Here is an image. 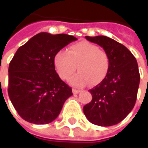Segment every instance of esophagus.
<instances>
[{"instance_id": "34e87169", "label": "esophagus", "mask_w": 148, "mask_h": 148, "mask_svg": "<svg viewBox=\"0 0 148 148\" xmlns=\"http://www.w3.org/2000/svg\"><path fill=\"white\" fill-rule=\"evenodd\" d=\"M72 91H73V93H74V94H78V93H79V92H80V90H78V89H73V90H72Z\"/></svg>"}]
</instances>
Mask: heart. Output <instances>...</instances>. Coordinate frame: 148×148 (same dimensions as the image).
I'll return each instance as SVG.
<instances>
[{
  "label": "heart",
  "mask_w": 148,
  "mask_h": 148,
  "mask_svg": "<svg viewBox=\"0 0 148 148\" xmlns=\"http://www.w3.org/2000/svg\"><path fill=\"white\" fill-rule=\"evenodd\" d=\"M53 63L57 74L63 80L68 79L78 68L79 71L70 78V82L81 87L89 82L91 85L102 82L109 70L110 58L108 53L95 45L81 42L70 46L67 52H57Z\"/></svg>",
  "instance_id": "heart-1"
}]
</instances>
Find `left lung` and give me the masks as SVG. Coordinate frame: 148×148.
Wrapping results in <instances>:
<instances>
[{"mask_svg":"<svg viewBox=\"0 0 148 148\" xmlns=\"http://www.w3.org/2000/svg\"><path fill=\"white\" fill-rule=\"evenodd\" d=\"M85 38L108 53L110 66L103 81L89 90L92 99L83 107V112L92 124L116 125L129 114L136 102L140 81L137 61L129 49L109 37Z\"/></svg>","mask_w":148,"mask_h":148,"instance_id":"obj_1","label":"left lung"}]
</instances>
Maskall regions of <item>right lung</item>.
I'll use <instances>...</instances> for the list:
<instances>
[{"label":"right lung","instance_id":"1","mask_svg":"<svg viewBox=\"0 0 148 148\" xmlns=\"http://www.w3.org/2000/svg\"><path fill=\"white\" fill-rule=\"evenodd\" d=\"M77 38L41 32L21 46L9 66L8 94L23 119L37 125L52 122L60 114L72 89L55 70L54 56Z\"/></svg>","mask_w":148,"mask_h":148}]
</instances>
